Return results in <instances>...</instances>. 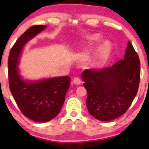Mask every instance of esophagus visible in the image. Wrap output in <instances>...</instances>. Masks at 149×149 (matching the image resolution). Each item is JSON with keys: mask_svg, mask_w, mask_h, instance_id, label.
Here are the masks:
<instances>
[{"mask_svg": "<svg viewBox=\"0 0 149 149\" xmlns=\"http://www.w3.org/2000/svg\"><path fill=\"white\" fill-rule=\"evenodd\" d=\"M73 83L76 85H80V83H81V80H80V78H78V77H75L73 79Z\"/></svg>", "mask_w": 149, "mask_h": 149, "instance_id": "esophagus-1", "label": "esophagus"}]
</instances>
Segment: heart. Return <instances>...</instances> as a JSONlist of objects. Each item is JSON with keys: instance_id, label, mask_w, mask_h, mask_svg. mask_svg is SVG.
<instances>
[{"instance_id": "heart-1", "label": "heart", "mask_w": 149, "mask_h": 149, "mask_svg": "<svg viewBox=\"0 0 149 149\" xmlns=\"http://www.w3.org/2000/svg\"><path fill=\"white\" fill-rule=\"evenodd\" d=\"M101 36L99 34H92V35H90L87 37V40L89 42H97L99 40H100ZM104 58H105V55L104 54H101L100 56H98L96 59V60L95 61V63L96 64H100L104 60Z\"/></svg>"}]
</instances>
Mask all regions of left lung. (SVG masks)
I'll use <instances>...</instances> for the list:
<instances>
[{
    "instance_id": "1",
    "label": "left lung",
    "mask_w": 149,
    "mask_h": 149,
    "mask_svg": "<svg viewBox=\"0 0 149 149\" xmlns=\"http://www.w3.org/2000/svg\"><path fill=\"white\" fill-rule=\"evenodd\" d=\"M82 78L88 92L89 113L99 120H113L127 111L137 93L139 56L129 41L123 59L111 67L85 70Z\"/></svg>"
}]
</instances>
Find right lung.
I'll list each match as a JSON object with an SVG mask.
<instances>
[{
    "instance_id": "1",
    "label": "right lung",
    "mask_w": 149,
    "mask_h": 149,
    "mask_svg": "<svg viewBox=\"0 0 149 149\" xmlns=\"http://www.w3.org/2000/svg\"><path fill=\"white\" fill-rule=\"evenodd\" d=\"M45 28V25H35L26 31L10 49L8 63L10 92L23 115L37 123L47 122L58 115L71 81L69 76L25 81L19 74L17 64L22 48Z\"/></svg>"
}]
</instances>
